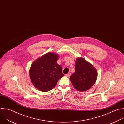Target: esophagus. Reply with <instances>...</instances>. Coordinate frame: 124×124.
I'll return each mask as SVG.
<instances>
[{
	"label": "esophagus",
	"instance_id": "1",
	"mask_svg": "<svg viewBox=\"0 0 124 124\" xmlns=\"http://www.w3.org/2000/svg\"><path fill=\"white\" fill-rule=\"evenodd\" d=\"M70 75H71V73H68V74H66V76H67V77H69V76H70Z\"/></svg>",
	"mask_w": 124,
	"mask_h": 124
}]
</instances>
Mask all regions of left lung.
Listing matches in <instances>:
<instances>
[{"instance_id":"left-lung-1","label":"left lung","mask_w":124,"mask_h":124,"mask_svg":"<svg viewBox=\"0 0 124 124\" xmlns=\"http://www.w3.org/2000/svg\"><path fill=\"white\" fill-rule=\"evenodd\" d=\"M75 72L70 77L74 88L79 91L90 89L97 78L96 70L82 58H78L75 65Z\"/></svg>"}]
</instances>
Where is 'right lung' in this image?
Wrapping results in <instances>:
<instances>
[{
	"mask_svg": "<svg viewBox=\"0 0 124 124\" xmlns=\"http://www.w3.org/2000/svg\"><path fill=\"white\" fill-rule=\"evenodd\" d=\"M58 56L49 53L36 60L31 65L29 75L34 87L42 92L54 89L64 74L62 67L57 63Z\"/></svg>",
	"mask_w": 124,
	"mask_h": 124,
	"instance_id": "1",
	"label": "right lung"
}]
</instances>
